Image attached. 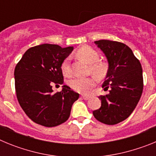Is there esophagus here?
Here are the masks:
<instances>
[{"label":"esophagus","mask_w":156,"mask_h":156,"mask_svg":"<svg viewBox=\"0 0 156 156\" xmlns=\"http://www.w3.org/2000/svg\"><path fill=\"white\" fill-rule=\"evenodd\" d=\"M82 98L84 100H89L90 98V96H87V95H82Z\"/></svg>","instance_id":"esophagus-1"}]
</instances>
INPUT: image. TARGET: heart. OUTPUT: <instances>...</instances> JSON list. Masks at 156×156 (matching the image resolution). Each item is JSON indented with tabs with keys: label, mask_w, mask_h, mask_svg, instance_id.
Listing matches in <instances>:
<instances>
[{
	"label": "heart",
	"mask_w": 156,
	"mask_h": 156,
	"mask_svg": "<svg viewBox=\"0 0 156 156\" xmlns=\"http://www.w3.org/2000/svg\"><path fill=\"white\" fill-rule=\"evenodd\" d=\"M76 55L78 58L90 65V72L98 79H101L107 73L108 67L106 64L101 62H98V53L90 47L84 46L80 48L77 51ZM69 61V58H66L62 63V70L66 76L70 75ZM69 86L73 90L76 91L87 94L95 86V79L94 77H89V78L76 77L69 81Z\"/></svg>",
	"instance_id": "heart-1"
}]
</instances>
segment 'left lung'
I'll list each match as a JSON object with an SVG mask.
<instances>
[{
	"mask_svg": "<svg viewBox=\"0 0 156 156\" xmlns=\"http://www.w3.org/2000/svg\"><path fill=\"white\" fill-rule=\"evenodd\" d=\"M108 59V69L102 84L100 108L93 111L95 119L107 125L117 124L130 115L143 91L142 68L127 45L118 41H95Z\"/></svg>",
	"mask_w": 156,
	"mask_h": 156,
	"instance_id": "1",
	"label": "left lung"
}]
</instances>
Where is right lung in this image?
Here are the masks:
<instances>
[{
    "label": "right lung",
    "mask_w": 156,
    "mask_h": 156,
    "mask_svg": "<svg viewBox=\"0 0 156 156\" xmlns=\"http://www.w3.org/2000/svg\"><path fill=\"white\" fill-rule=\"evenodd\" d=\"M73 47L37 45L25 52L15 69V86L19 103L34 122L46 127L58 126L69 119L72 105L79 98L69 87L63 85L53 93L52 85L62 84V63Z\"/></svg>",
    "instance_id": "obj_1"
}]
</instances>
